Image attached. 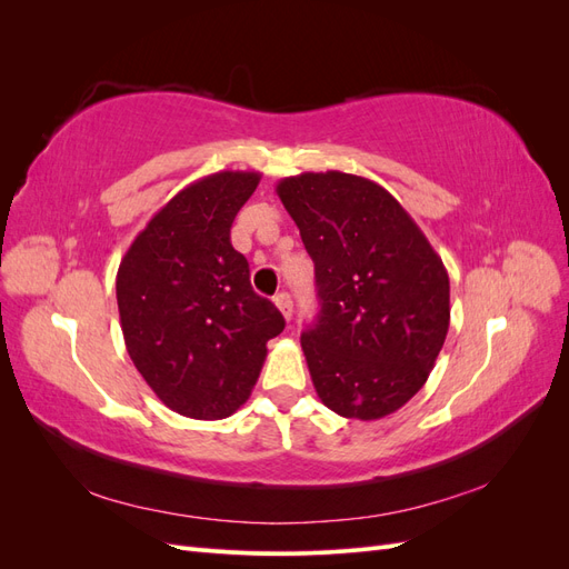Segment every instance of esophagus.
<instances>
[{
	"label": "esophagus",
	"mask_w": 569,
	"mask_h": 569,
	"mask_svg": "<svg viewBox=\"0 0 569 569\" xmlns=\"http://www.w3.org/2000/svg\"><path fill=\"white\" fill-rule=\"evenodd\" d=\"M272 301H274V306L280 308V313L284 316V320H291V306H295V303H291V297L287 295V291H280V295L274 297Z\"/></svg>",
	"instance_id": "34e87169"
}]
</instances>
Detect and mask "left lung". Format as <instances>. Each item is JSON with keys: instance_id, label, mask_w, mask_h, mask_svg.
Wrapping results in <instances>:
<instances>
[{"instance_id": "obj_1", "label": "left lung", "mask_w": 569, "mask_h": 569, "mask_svg": "<svg viewBox=\"0 0 569 569\" xmlns=\"http://www.w3.org/2000/svg\"><path fill=\"white\" fill-rule=\"evenodd\" d=\"M274 192L316 263L320 316L301 349L320 401L341 418L391 416L422 389L449 332L441 256L368 178L301 173Z\"/></svg>"}]
</instances>
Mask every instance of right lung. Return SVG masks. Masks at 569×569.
<instances>
[{
	"label": "right lung",
	"instance_id": "right-lung-1",
	"mask_svg": "<svg viewBox=\"0 0 569 569\" xmlns=\"http://www.w3.org/2000/svg\"><path fill=\"white\" fill-rule=\"evenodd\" d=\"M258 182L256 170H220L187 184L118 266L126 349L151 391L184 418L232 416L261 375L266 343L284 330L230 244L232 220Z\"/></svg>",
	"mask_w": 569,
	"mask_h": 569
}]
</instances>
